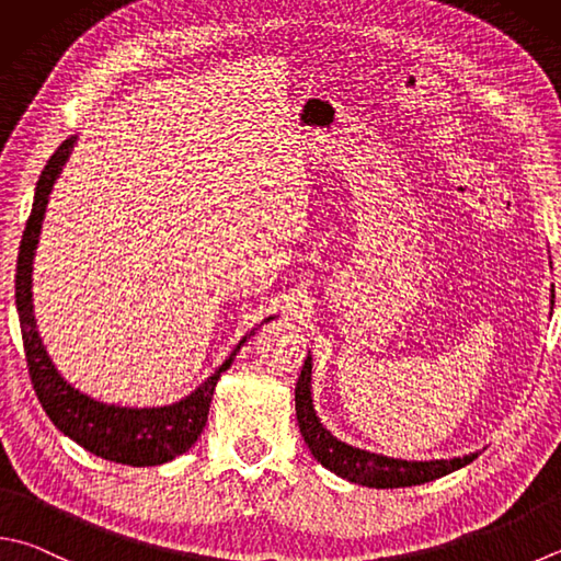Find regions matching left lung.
<instances>
[{
    "label": "left lung",
    "mask_w": 561,
    "mask_h": 561,
    "mask_svg": "<svg viewBox=\"0 0 561 561\" xmlns=\"http://www.w3.org/2000/svg\"><path fill=\"white\" fill-rule=\"evenodd\" d=\"M549 305L554 308V285L552 295H549ZM295 412H298V425L302 432L305 445H308L312 457L330 469L336 477H342L358 485H368V489H403V485H417L435 481L439 477L467 467L479 457V451L463 454V457L454 459H430V461H415V459H393L383 457V454L358 449L346 445V442L336 439L330 430L322 425L317 417L314 400H312V354L308 352L305 366L295 386Z\"/></svg>",
    "instance_id": "left-lung-1"
}]
</instances>
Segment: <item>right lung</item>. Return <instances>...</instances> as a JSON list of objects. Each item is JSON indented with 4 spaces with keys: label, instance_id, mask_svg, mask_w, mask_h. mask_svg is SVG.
<instances>
[{
    "label": "right lung",
    "instance_id": "obj_1",
    "mask_svg": "<svg viewBox=\"0 0 561 561\" xmlns=\"http://www.w3.org/2000/svg\"><path fill=\"white\" fill-rule=\"evenodd\" d=\"M78 134L68 136L56 153L48 158V163L41 173L34 193V205H31V215L26 221L24 237H21L19 247V263H16V310H19V324H21V340H24L26 364L31 374V383H34L36 396L44 405L46 415L50 417L62 435L78 442L98 457L129 463V467H161L165 461H173L181 457L183 451L195 445L197 437L203 435L209 403H213L215 388L219 376L234 364L239 348L244 346L261 324H268L276 320V314L266 317L256 330H251L241 342L234 346L217 371L203 380L195 390L175 403L168 405H116L104 403V400L92 398L90 393H82L70 380L58 371L53 364L48 348L41 340L36 314H34V288H31V273H34V256L41 237V225H44L48 195L53 185L62 173V165L76 149Z\"/></svg>",
    "mask_w": 561,
    "mask_h": 561
}]
</instances>
